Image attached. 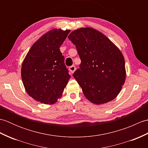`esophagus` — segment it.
I'll use <instances>...</instances> for the list:
<instances>
[{"label": "esophagus", "instance_id": "obj_1", "mask_svg": "<svg viewBox=\"0 0 148 148\" xmlns=\"http://www.w3.org/2000/svg\"><path fill=\"white\" fill-rule=\"evenodd\" d=\"M69 71H70V72H71L72 74H73L74 71H76V67H75L74 65H72L70 67H69Z\"/></svg>", "mask_w": 148, "mask_h": 148}]
</instances>
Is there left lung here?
Returning a JSON list of instances; mask_svg holds the SVG:
<instances>
[{
  "mask_svg": "<svg viewBox=\"0 0 148 148\" xmlns=\"http://www.w3.org/2000/svg\"><path fill=\"white\" fill-rule=\"evenodd\" d=\"M68 38L81 60L73 74L86 98L102 104L116 98L123 85L126 71L123 55L108 37L92 28H81Z\"/></svg>",
  "mask_w": 148,
  "mask_h": 148,
  "instance_id": "obj_1",
  "label": "left lung"
}]
</instances>
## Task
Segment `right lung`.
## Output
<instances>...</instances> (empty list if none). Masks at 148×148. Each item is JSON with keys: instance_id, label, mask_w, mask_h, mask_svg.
I'll return each instance as SVG.
<instances>
[{"instance_id": "obj_1", "label": "right lung", "mask_w": 148, "mask_h": 148, "mask_svg": "<svg viewBox=\"0 0 148 148\" xmlns=\"http://www.w3.org/2000/svg\"><path fill=\"white\" fill-rule=\"evenodd\" d=\"M70 30L53 29L34 44L21 66L26 92L37 102L53 104L60 98L70 79L60 47Z\"/></svg>"}]
</instances>
